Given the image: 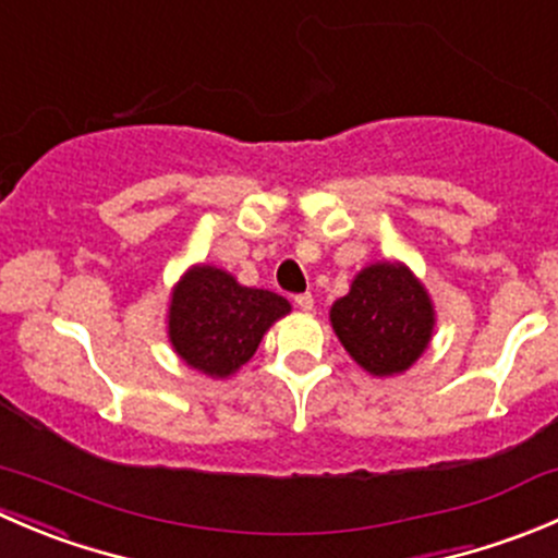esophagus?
Segmentation results:
<instances>
[{"instance_id":"esophagus-1","label":"esophagus","mask_w":558,"mask_h":558,"mask_svg":"<svg viewBox=\"0 0 558 558\" xmlns=\"http://www.w3.org/2000/svg\"><path fill=\"white\" fill-rule=\"evenodd\" d=\"M294 305L300 307V311H313V296L311 294H296Z\"/></svg>"}]
</instances>
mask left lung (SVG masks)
I'll use <instances>...</instances> for the list:
<instances>
[{
  "label": "left lung",
  "instance_id": "obj_1",
  "mask_svg": "<svg viewBox=\"0 0 558 558\" xmlns=\"http://www.w3.org/2000/svg\"><path fill=\"white\" fill-rule=\"evenodd\" d=\"M331 329L348 356L375 378L402 375L435 335V302L402 262H373L331 305Z\"/></svg>",
  "mask_w": 558,
  "mask_h": 558
}]
</instances>
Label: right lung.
I'll return each mask as SVG.
<instances>
[{
	"label": "right lung",
	"mask_w": 558,
	"mask_h": 558,
	"mask_svg": "<svg viewBox=\"0 0 558 558\" xmlns=\"http://www.w3.org/2000/svg\"><path fill=\"white\" fill-rule=\"evenodd\" d=\"M289 313V300L275 291L238 283L213 264H194L172 286L167 337L185 367L223 380L251 362L269 326Z\"/></svg>",
	"instance_id": "1"
}]
</instances>
